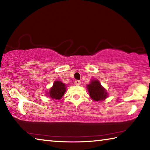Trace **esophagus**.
<instances>
[{"mask_svg":"<svg viewBox=\"0 0 150 150\" xmlns=\"http://www.w3.org/2000/svg\"><path fill=\"white\" fill-rule=\"evenodd\" d=\"M81 81H79V80H76V81H75V82H74L75 85H77V86H79L81 85Z\"/></svg>","mask_w":150,"mask_h":150,"instance_id":"esophagus-1","label":"esophagus"}]
</instances>
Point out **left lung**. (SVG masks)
I'll return each mask as SVG.
<instances>
[{
  "mask_svg": "<svg viewBox=\"0 0 150 150\" xmlns=\"http://www.w3.org/2000/svg\"><path fill=\"white\" fill-rule=\"evenodd\" d=\"M86 87L89 96L93 100L101 101L105 100L108 97L107 91L97 79H91L89 84Z\"/></svg>",
  "mask_w": 150,
  "mask_h": 150,
  "instance_id": "left-lung-1",
  "label": "left lung"
}]
</instances>
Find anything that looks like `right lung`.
Listing matches in <instances>:
<instances>
[{"label": "right lung", "mask_w": 150, "mask_h": 150, "mask_svg": "<svg viewBox=\"0 0 150 150\" xmlns=\"http://www.w3.org/2000/svg\"><path fill=\"white\" fill-rule=\"evenodd\" d=\"M66 91V85L61 81H54L52 87L50 88L49 92H46L49 97L55 100H59L64 95Z\"/></svg>", "instance_id": "1"}]
</instances>
